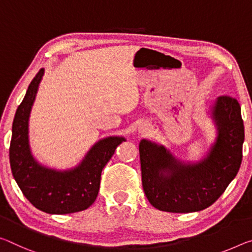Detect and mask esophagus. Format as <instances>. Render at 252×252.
I'll return each instance as SVG.
<instances>
[{"mask_svg": "<svg viewBox=\"0 0 252 252\" xmlns=\"http://www.w3.org/2000/svg\"><path fill=\"white\" fill-rule=\"evenodd\" d=\"M150 131V125L149 123H147V122H143V123H141L140 126H139V133L140 134H147L148 132H149Z\"/></svg>", "mask_w": 252, "mask_h": 252, "instance_id": "1", "label": "esophagus"}]
</instances>
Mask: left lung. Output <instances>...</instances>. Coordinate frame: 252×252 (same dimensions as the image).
I'll return each mask as SVG.
<instances>
[{"label":"left lung","instance_id":"1","mask_svg":"<svg viewBox=\"0 0 252 252\" xmlns=\"http://www.w3.org/2000/svg\"><path fill=\"white\" fill-rule=\"evenodd\" d=\"M209 113L217 138L196 162L183 161L165 146L147 139L139 143L143 190L156 209L198 212L212 205L237 176L245 141L240 104L233 97L220 96Z\"/></svg>","mask_w":252,"mask_h":252}]
</instances>
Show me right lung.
Returning a JSON list of instances; mask_svg holds the SVG:
<instances>
[{
	"label": "right lung",
	"instance_id": "1",
	"mask_svg": "<svg viewBox=\"0 0 252 252\" xmlns=\"http://www.w3.org/2000/svg\"><path fill=\"white\" fill-rule=\"evenodd\" d=\"M45 69L30 83L12 125L10 165L20 189L31 204L49 214H68L86 210L97 197L101 173L126 141L119 135L103 138L92 146L74 168L58 170L35 160L29 142V118Z\"/></svg>",
	"mask_w": 252,
	"mask_h": 252
}]
</instances>
